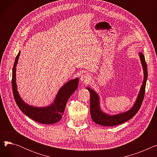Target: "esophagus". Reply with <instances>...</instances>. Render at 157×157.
<instances>
[{"label": "esophagus", "mask_w": 157, "mask_h": 157, "mask_svg": "<svg viewBox=\"0 0 157 157\" xmlns=\"http://www.w3.org/2000/svg\"><path fill=\"white\" fill-rule=\"evenodd\" d=\"M90 75L89 74H82L81 75V81H83V82H84V83H88L89 82V81L90 80Z\"/></svg>", "instance_id": "esophagus-1"}]
</instances>
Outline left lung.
Returning <instances> with one entry per match:
<instances>
[{"label": "left lung", "mask_w": 157, "mask_h": 157, "mask_svg": "<svg viewBox=\"0 0 157 157\" xmlns=\"http://www.w3.org/2000/svg\"><path fill=\"white\" fill-rule=\"evenodd\" d=\"M139 57L143 69L144 79L137 99L134 105L128 111L114 115H109L104 113L100 107L99 96L92 89L90 88L89 87L86 88L90 94V114H91V117L93 121L97 124L108 127L118 125L133 118L139 110L144 99L147 78V64L145 61L144 56L141 52L139 53Z\"/></svg>", "instance_id": "obj_1"}]
</instances>
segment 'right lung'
<instances>
[{"label": "right lung", "instance_id": "1", "mask_svg": "<svg viewBox=\"0 0 157 157\" xmlns=\"http://www.w3.org/2000/svg\"><path fill=\"white\" fill-rule=\"evenodd\" d=\"M20 54V52L16 57L12 76L13 92L16 104L25 114L37 122L47 125L59 122L62 118L68 99L78 88L79 78L71 79L64 84L58 92L53 103L49 105L42 108L30 105L25 102L20 97L16 83V65L18 63Z\"/></svg>", "mask_w": 157, "mask_h": 157}]
</instances>
